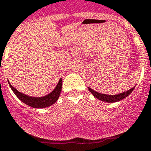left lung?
Returning <instances> with one entry per match:
<instances>
[{"label":"left lung","instance_id":"8db88e82","mask_svg":"<svg viewBox=\"0 0 151 151\" xmlns=\"http://www.w3.org/2000/svg\"><path fill=\"white\" fill-rule=\"evenodd\" d=\"M88 90L90 91V92L94 95V97H95L96 98H98V100H101V101H104V102L106 103H114L117 102V101H120L124 99L125 98L128 96L129 95H130L131 92L133 91V89L135 88V86L133 88H130L128 91H125V92L120 93V94H118V95H104V94H101V93L97 92V91H94L93 89L90 88L88 87Z\"/></svg>","mask_w":151,"mask_h":151}]
</instances>
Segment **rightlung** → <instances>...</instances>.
I'll list each match as a JSON object with an SVG mask.
<instances>
[{
	"label": "right lung",
	"instance_id": "obj_1",
	"mask_svg": "<svg viewBox=\"0 0 151 151\" xmlns=\"http://www.w3.org/2000/svg\"><path fill=\"white\" fill-rule=\"evenodd\" d=\"M8 82H9L11 89L15 93V95H16L18 99L21 100L27 105L31 107L36 108V109L48 107L54 104L60 97L62 90V85H63V80L62 78H60L56 86L50 94L44 97H30L18 91L16 88H15L11 85L9 81Z\"/></svg>",
	"mask_w": 151,
	"mask_h": 151
}]
</instances>
